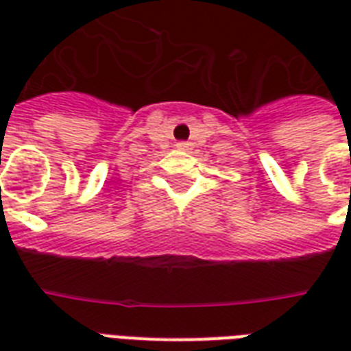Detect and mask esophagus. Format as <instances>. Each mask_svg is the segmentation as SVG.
<instances>
[{
	"label": "esophagus",
	"mask_w": 351,
	"mask_h": 351,
	"mask_svg": "<svg viewBox=\"0 0 351 351\" xmlns=\"http://www.w3.org/2000/svg\"><path fill=\"white\" fill-rule=\"evenodd\" d=\"M176 148H178V150H190L191 145L190 143H184L182 141V143H176Z\"/></svg>",
	"instance_id": "34e87169"
}]
</instances>
